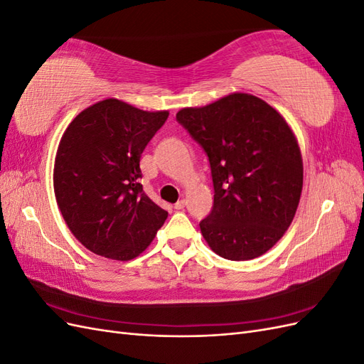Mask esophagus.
<instances>
[{
	"label": "esophagus",
	"mask_w": 364,
	"mask_h": 364,
	"mask_svg": "<svg viewBox=\"0 0 364 364\" xmlns=\"http://www.w3.org/2000/svg\"><path fill=\"white\" fill-rule=\"evenodd\" d=\"M185 200L183 199H181V200H178V202H176L174 203V209H178V211H181V209H183L185 208Z\"/></svg>",
	"instance_id": "34e87169"
}]
</instances>
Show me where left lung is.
Instances as JSON below:
<instances>
[{"label":"left lung","mask_w":364,"mask_h":364,"mask_svg":"<svg viewBox=\"0 0 364 364\" xmlns=\"http://www.w3.org/2000/svg\"><path fill=\"white\" fill-rule=\"evenodd\" d=\"M176 119L211 165L214 206L200 222L208 246L230 261L261 257L291 225L302 193L301 149L287 121L243 92L183 107Z\"/></svg>","instance_id":"left-lung-1"}]
</instances>
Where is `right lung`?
Here are the masks:
<instances>
[{"label": "right lung", "mask_w": 364, "mask_h": 364, "mask_svg": "<svg viewBox=\"0 0 364 364\" xmlns=\"http://www.w3.org/2000/svg\"><path fill=\"white\" fill-rule=\"evenodd\" d=\"M167 118L168 111L107 98L86 107L62 135L54 194L73 235L97 255L136 258L167 220L139 183L141 153Z\"/></svg>", "instance_id": "1"}]
</instances>
